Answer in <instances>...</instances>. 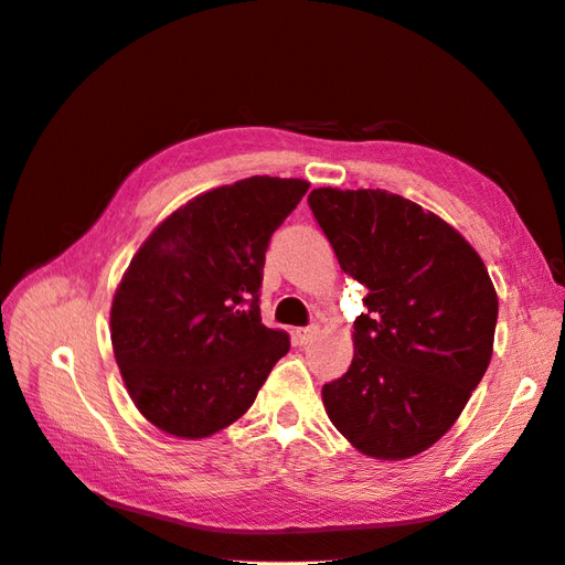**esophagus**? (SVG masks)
<instances>
[{
	"mask_svg": "<svg viewBox=\"0 0 565 565\" xmlns=\"http://www.w3.org/2000/svg\"><path fill=\"white\" fill-rule=\"evenodd\" d=\"M315 337H317V327L296 329V334H294V339H296V343H298V345H306V343H310Z\"/></svg>",
	"mask_w": 565,
	"mask_h": 565,
	"instance_id": "34e87169",
	"label": "esophagus"
}]
</instances>
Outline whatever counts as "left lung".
Instances as JSON below:
<instances>
[{"instance_id":"left-lung-1","label":"left lung","mask_w":565,"mask_h":565,"mask_svg":"<svg viewBox=\"0 0 565 565\" xmlns=\"http://www.w3.org/2000/svg\"><path fill=\"white\" fill-rule=\"evenodd\" d=\"M308 202L341 269L367 288L353 363L322 386L329 420L370 458L423 454L484 377L497 288L472 245L413 200L382 188H315Z\"/></svg>"}]
</instances>
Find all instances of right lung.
<instances>
[{
	"label": "right lung",
	"instance_id": "obj_1",
	"mask_svg": "<svg viewBox=\"0 0 565 565\" xmlns=\"http://www.w3.org/2000/svg\"><path fill=\"white\" fill-rule=\"evenodd\" d=\"M310 183L250 177L188 200L134 255L114 291L111 349L140 415L179 439H205L253 406L291 349L259 317L274 231Z\"/></svg>",
	"mask_w": 565,
	"mask_h": 565
}]
</instances>
